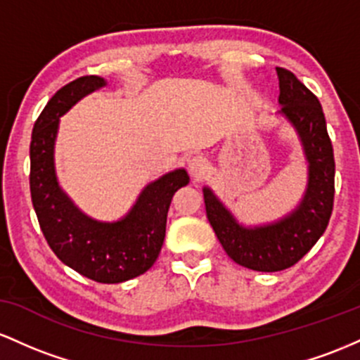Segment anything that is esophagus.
<instances>
[{"instance_id":"34e87169","label":"esophagus","mask_w":360,"mask_h":360,"mask_svg":"<svg viewBox=\"0 0 360 360\" xmlns=\"http://www.w3.org/2000/svg\"><path fill=\"white\" fill-rule=\"evenodd\" d=\"M188 173L192 175L193 180H202L209 172V163L204 156H193L187 163Z\"/></svg>"}]
</instances>
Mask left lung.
Listing matches in <instances>:
<instances>
[{
    "instance_id": "1",
    "label": "left lung",
    "mask_w": 360,
    "mask_h": 360,
    "mask_svg": "<svg viewBox=\"0 0 360 360\" xmlns=\"http://www.w3.org/2000/svg\"><path fill=\"white\" fill-rule=\"evenodd\" d=\"M281 112L300 136L308 161V187L300 205L270 224H240L211 188H204L207 219L233 262L257 272L292 267L328 226L335 197L333 148L320 100L292 72L277 68Z\"/></svg>"
}]
</instances>
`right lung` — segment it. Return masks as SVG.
Returning a JSON list of instances; mask_svg holds the SVG:
<instances>
[{
	"label": "right lung",
	"instance_id": "1",
	"mask_svg": "<svg viewBox=\"0 0 360 360\" xmlns=\"http://www.w3.org/2000/svg\"><path fill=\"white\" fill-rule=\"evenodd\" d=\"M105 84L100 76H82L47 102L32 131L30 193L40 229L56 257L91 281L119 284L153 267L165 241L173 195L191 179L180 168L151 181L131 211L115 223L91 219L72 204L60 191L54 169L59 117Z\"/></svg>",
	"mask_w": 360,
	"mask_h": 360
}]
</instances>
